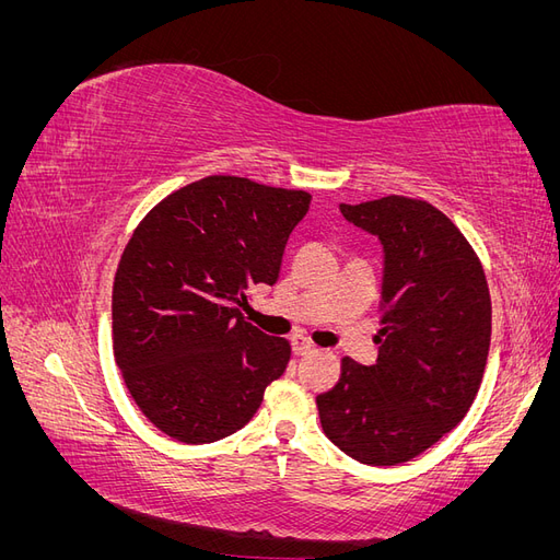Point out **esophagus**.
I'll return each mask as SVG.
<instances>
[{"label": "esophagus", "instance_id": "34e87169", "mask_svg": "<svg viewBox=\"0 0 560 560\" xmlns=\"http://www.w3.org/2000/svg\"><path fill=\"white\" fill-rule=\"evenodd\" d=\"M292 348L296 354H308L315 350V346L308 341V338H299V336L292 341Z\"/></svg>", "mask_w": 560, "mask_h": 560}]
</instances>
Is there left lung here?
I'll return each mask as SVG.
<instances>
[{
  "instance_id": "left-lung-1",
  "label": "left lung",
  "mask_w": 560,
  "mask_h": 560,
  "mask_svg": "<svg viewBox=\"0 0 560 560\" xmlns=\"http://www.w3.org/2000/svg\"><path fill=\"white\" fill-rule=\"evenodd\" d=\"M341 212L383 245L378 360L341 362L317 395L322 430L354 460L409 463L460 422L490 348V294L477 252L428 200L385 196Z\"/></svg>"
}]
</instances>
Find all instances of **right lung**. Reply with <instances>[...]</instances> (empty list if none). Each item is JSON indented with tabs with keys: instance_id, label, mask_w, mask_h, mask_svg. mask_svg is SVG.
<instances>
[{
	"instance_id": "1",
	"label": "right lung",
	"mask_w": 560,
	"mask_h": 560,
	"mask_svg": "<svg viewBox=\"0 0 560 560\" xmlns=\"http://www.w3.org/2000/svg\"><path fill=\"white\" fill-rule=\"evenodd\" d=\"M311 194L212 175L163 198L130 241L112 294L114 358L167 436L210 444L247 425L290 341L245 322L247 290L276 284Z\"/></svg>"
}]
</instances>
